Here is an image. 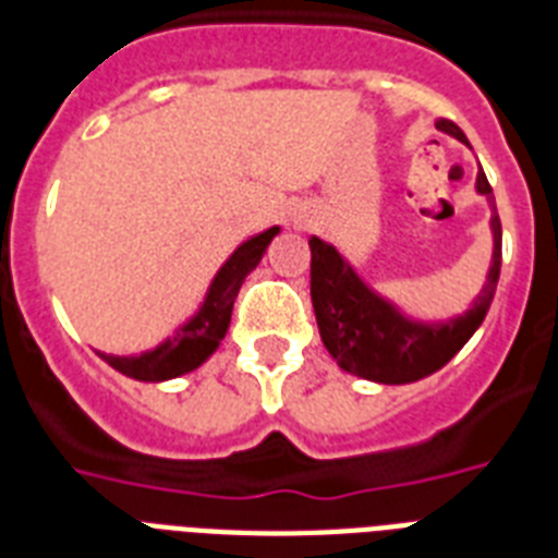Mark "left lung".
Masks as SVG:
<instances>
[{
	"instance_id": "left-lung-1",
	"label": "left lung",
	"mask_w": 558,
	"mask_h": 558,
	"mask_svg": "<svg viewBox=\"0 0 558 558\" xmlns=\"http://www.w3.org/2000/svg\"><path fill=\"white\" fill-rule=\"evenodd\" d=\"M437 130L469 144L463 130L451 121L440 118ZM475 191L486 196L493 208V260L472 306L449 322L428 324L408 318L397 304H390L388 298H381L359 278V271L336 252V245L324 243L318 236L310 240V295L315 322L324 348L341 371L379 385H408L440 371L475 336L489 313L501 275V219L493 205V187L486 182L484 170L477 173Z\"/></svg>"
}]
</instances>
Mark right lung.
I'll list each match as a JSON object with an SVG mask.
<instances>
[{"mask_svg":"<svg viewBox=\"0 0 558 558\" xmlns=\"http://www.w3.org/2000/svg\"><path fill=\"white\" fill-rule=\"evenodd\" d=\"M278 234L280 226H271L263 234H254L252 240L236 245V252L219 266L210 280L199 310L173 336L161 341L159 348L144 350L138 356H107V353H98V356L118 373L138 381H168L205 365L217 353L219 341L226 339L231 310H234L243 280L257 269V263L263 260V254Z\"/></svg>","mask_w":558,"mask_h":558,"instance_id":"add662e5","label":"right lung"}]
</instances>
